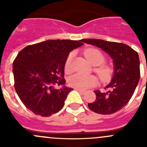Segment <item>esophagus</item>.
I'll return each instance as SVG.
<instances>
[{
  "label": "esophagus",
  "mask_w": 147,
  "mask_h": 147,
  "mask_svg": "<svg viewBox=\"0 0 147 147\" xmlns=\"http://www.w3.org/2000/svg\"><path fill=\"white\" fill-rule=\"evenodd\" d=\"M75 90H76L77 91H78V92H79L81 94H84V93H85V91H84V90H80V89H75Z\"/></svg>",
  "instance_id": "34e87169"
}]
</instances>
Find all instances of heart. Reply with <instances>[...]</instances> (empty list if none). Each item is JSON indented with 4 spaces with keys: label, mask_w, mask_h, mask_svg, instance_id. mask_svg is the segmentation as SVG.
Here are the masks:
<instances>
[{
    "label": "heart",
    "mask_w": 147,
    "mask_h": 147,
    "mask_svg": "<svg viewBox=\"0 0 147 147\" xmlns=\"http://www.w3.org/2000/svg\"><path fill=\"white\" fill-rule=\"evenodd\" d=\"M84 57L92 65L96 66L94 71L97 74L102 82H107L112 76L113 69L110 65L105 64L106 57L105 55L97 48L86 49L83 52ZM73 53L68 55L65 63V71L66 73L72 72V62ZM98 80L94 75H84L82 74H75L68 80V84L70 87L80 90H86L94 87L97 84Z\"/></svg>",
    "instance_id": "heart-1"
}]
</instances>
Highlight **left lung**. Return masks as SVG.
Segmentation results:
<instances>
[{
	"mask_svg": "<svg viewBox=\"0 0 147 147\" xmlns=\"http://www.w3.org/2000/svg\"><path fill=\"white\" fill-rule=\"evenodd\" d=\"M82 42L100 47L111 56L115 65V74L106 92L95 90L96 100L88 107L101 115H111L124 107L134 94L140 78L137 52L124 43L98 39H83Z\"/></svg>",
	"mask_w": 147,
	"mask_h": 147,
	"instance_id": "obj_1",
	"label": "left lung"
}]
</instances>
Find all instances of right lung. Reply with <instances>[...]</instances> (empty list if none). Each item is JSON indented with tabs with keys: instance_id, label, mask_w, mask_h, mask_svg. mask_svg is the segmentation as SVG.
Instances as JSON below:
<instances>
[{
	"instance_id": "obj_1",
	"label": "right lung",
	"mask_w": 147,
	"mask_h": 147,
	"mask_svg": "<svg viewBox=\"0 0 147 147\" xmlns=\"http://www.w3.org/2000/svg\"><path fill=\"white\" fill-rule=\"evenodd\" d=\"M82 42V40H81ZM70 40H49L26 46L13 61L14 87L23 105L35 115L51 116L59 112L72 88L63 85L65 63L69 52L83 43Z\"/></svg>"
}]
</instances>
